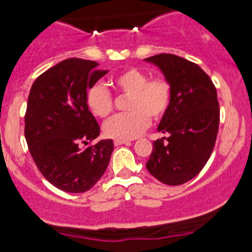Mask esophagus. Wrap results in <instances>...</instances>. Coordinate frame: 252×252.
<instances>
[{"label":"esophagus","instance_id":"1","mask_svg":"<svg viewBox=\"0 0 252 252\" xmlns=\"http://www.w3.org/2000/svg\"><path fill=\"white\" fill-rule=\"evenodd\" d=\"M123 144H130V141H128V140H114V145H116V146H121V145H123Z\"/></svg>","mask_w":252,"mask_h":252}]
</instances>
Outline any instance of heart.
<instances>
[{"label": "heart", "instance_id": "b5f03b06", "mask_svg": "<svg viewBox=\"0 0 252 252\" xmlns=\"http://www.w3.org/2000/svg\"><path fill=\"white\" fill-rule=\"evenodd\" d=\"M112 85L129 96L126 110L103 126L108 138L129 140L139 136L149 126L150 118L158 119L166 113L171 102V85L163 78L149 79L147 73L138 68H129L112 79ZM86 103L94 116L106 118L113 110L110 91L101 84L90 86L86 91Z\"/></svg>", "mask_w": 252, "mask_h": 252}]
</instances>
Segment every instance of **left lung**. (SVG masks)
Masks as SVG:
<instances>
[{"label": "left lung", "instance_id": "obj_1", "mask_svg": "<svg viewBox=\"0 0 252 252\" xmlns=\"http://www.w3.org/2000/svg\"><path fill=\"white\" fill-rule=\"evenodd\" d=\"M171 85V102L157 131L147 171L167 185H180L200 173L215 147L220 126L217 91L195 63L171 53L145 58Z\"/></svg>", "mask_w": 252, "mask_h": 252}]
</instances>
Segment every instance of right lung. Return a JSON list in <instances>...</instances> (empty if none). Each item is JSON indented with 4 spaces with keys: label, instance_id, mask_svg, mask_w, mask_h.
<instances>
[{
    "label": "right lung",
    "instance_id": "1",
    "mask_svg": "<svg viewBox=\"0 0 252 252\" xmlns=\"http://www.w3.org/2000/svg\"><path fill=\"white\" fill-rule=\"evenodd\" d=\"M98 63L68 58L32 84L25 113V139L41 174L65 192H85L105 173L113 141L100 140L97 121L89 111L86 91L108 70ZM84 146H82V144Z\"/></svg>",
    "mask_w": 252,
    "mask_h": 252
}]
</instances>
